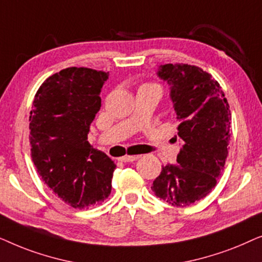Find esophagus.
Listing matches in <instances>:
<instances>
[{
	"label": "esophagus",
	"instance_id": "1",
	"mask_svg": "<svg viewBox=\"0 0 262 262\" xmlns=\"http://www.w3.org/2000/svg\"><path fill=\"white\" fill-rule=\"evenodd\" d=\"M138 157L139 156H130V155H125V156H123V157H120L119 159V161H121V162H134V161H136V160H138Z\"/></svg>",
	"mask_w": 262,
	"mask_h": 262
}]
</instances>
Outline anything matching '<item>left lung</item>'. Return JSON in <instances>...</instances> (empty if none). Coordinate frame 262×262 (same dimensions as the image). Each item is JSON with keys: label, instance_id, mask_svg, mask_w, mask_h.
I'll use <instances>...</instances> for the list:
<instances>
[{"label": "left lung", "instance_id": "obj_1", "mask_svg": "<svg viewBox=\"0 0 262 262\" xmlns=\"http://www.w3.org/2000/svg\"><path fill=\"white\" fill-rule=\"evenodd\" d=\"M157 76L170 85V99L180 121L184 145L178 164L162 166L151 189L173 206L184 207L205 198L217 184L228 156L231 113L218 82L188 64L160 66Z\"/></svg>", "mask_w": 262, "mask_h": 262}]
</instances>
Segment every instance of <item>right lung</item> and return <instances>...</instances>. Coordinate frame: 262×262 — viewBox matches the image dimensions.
I'll return each instance as SVG.
<instances>
[{
	"instance_id": "1",
	"label": "right lung",
	"mask_w": 262,
	"mask_h": 262,
	"mask_svg": "<svg viewBox=\"0 0 262 262\" xmlns=\"http://www.w3.org/2000/svg\"><path fill=\"white\" fill-rule=\"evenodd\" d=\"M108 73L67 68L46 78L30 116L31 156L42 181L64 203L85 209L108 198L116 164L88 142Z\"/></svg>"
}]
</instances>
